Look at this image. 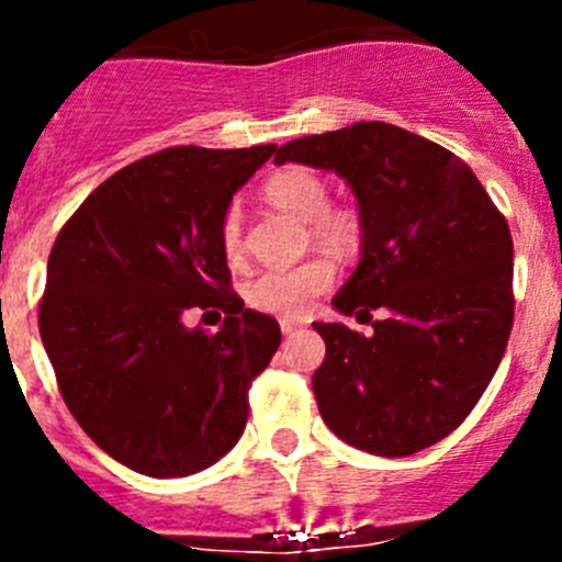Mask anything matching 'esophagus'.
Masks as SVG:
<instances>
[{
  "instance_id": "1",
  "label": "esophagus",
  "mask_w": 562,
  "mask_h": 562,
  "mask_svg": "<svg viewBox=\"0 0 562 562\" xmlns=\"http://www.w3.org/2000/svg\"><path fill=\"white\" fill-rule=\"evenodd\" d=\"M301 329V324H297V321H281V331H284V335H292V331H297Z\"/></svg>"
}]
</instances>
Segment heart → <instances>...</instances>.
<instances>
[{"label": "heart", "mask_w": 562, "mask_h": 562, "mask_svg": "<svg viewBox=\"0 0 562 562\" xmlns=\"http://www.w3.org/2000/svg\"><path fill=\"white\" fill-rule=\"evenodd\" d=\"M265 196L278 211L290 213L297 222L310 225L315 241L329 250H351L360 227L346 211H329V186L310 168H284L265 182ZM222 250L231 261L241 256V213L227 207L222 220ZM335 281V267L326 258H310L284 270H265L245 286L247 304L258 312L278 317H301L312 310L317 295H324Z\"/></svg>", "instance_id": "obj_1"}]
</instances>
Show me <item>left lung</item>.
<instances>
[{"label": "left lung", "mask_w": 562, "mask_h": 562, "mask_svg": "<svg viewBox=\"0 0 562 562\" xmlns=\"http://www.w3.org/2000/svg\"><path fill=\"white\" fill-rule=\"evenodd\" d=\"M278 166L335 171L357 196L360 265L331 306L371 335L312 324L326 360L312 376L335 436L411 456L453 434L486 391L513 331V236L470 166L391 123L284 143Z\"/></svg>", "instance_id": "left-lung-1"}]
</instances>
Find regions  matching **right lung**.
Here are the masks:
<instances>
[{"label":"right lung","mask_w":562,"mask_h":562,"mask_svg":"<svg viewBox=\"0 0 562 562\" xmlns=\"http://www.w3.org/2000/svg\"><path fill=\"white\" fill-rule=\"evenodd\" d=\"M276 148L143 157L89 193L49 250L44 351L83 434L134 473H200L245 430L247 391L281 329L231 290L220 231ZM193 305L226 312L216 336L181 324Z\"/></svg>","instance_id":"obj_1"}]
</instances>
